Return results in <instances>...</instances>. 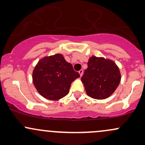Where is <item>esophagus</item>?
<instances>
[{
    "label": "esophagus",
    "instance_id": "1",
    "mask_svg": "<svg viewBox=\"0 0 145 145\" xmlns=\"http://www.w3.org/2000/svg\"><path fill=\"white\" fill-rule=\"evenodd\" d=\"M79 74H80V77H81V76H82V74H83V70H82V69H80V70L79 71Z\"/></svg>",
    "mask_w": 145,
    "mask_h": 145
}]
</instances>
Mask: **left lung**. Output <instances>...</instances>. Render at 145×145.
<instances>
[{
	"label": "left lung",
	"mask_w": 145,
	"mask_h": 145,
	"mask_svg": "<svg viewBox=\"0 0 145 145\" xmlns=\"http://www.w3.org/2000/svg\"><path fill=\"white\" fill-rule=\"evenodd\" d=\"M81 80L86 94L96 99H104L114 92L121 81L116 63L110 59L91 56Z\"/></svg>",
	"instance_id": "left-lung-1"
}]
</instances>
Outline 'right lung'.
Wrapping results in <instances>:
<instances>
[{
    "label": "right lung",
    "mask_w": 145,
    "mask_h": 145,
    "mask_svg": "<svg viewBox=\"0 0 145 145\" xmlns=\"http://www.w3.org/2000/svg\"><path fill=\"white\" fill-rule=\"evenodd\" d=\"M79 77V73L61 54L39 60L33 72L36 89L41 96L50 100H59L67 95L71 82Z\"/></svg>",
    "instance_id": "1"
}]
</instances>
